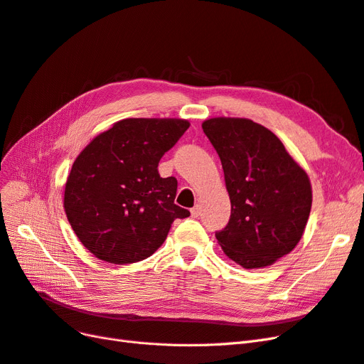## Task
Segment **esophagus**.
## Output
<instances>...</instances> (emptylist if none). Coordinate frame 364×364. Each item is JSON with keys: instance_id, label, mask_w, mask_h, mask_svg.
<instances>
[{"instance_id": "34e87169", "label": "esophagus", "mask_w": 364, "mask_h": 364, "mask_svg": "<svg viewBox=\"0 0 364 364\" xmlns=\"http://www.w3.org/2000/svg\"><path fill=\"white\" fill-rule=\"evenodd\" d=\"M200 215V208L198 206H194L193 209H191V217L193 218H197Z\"/></svg>"}]
</instances>
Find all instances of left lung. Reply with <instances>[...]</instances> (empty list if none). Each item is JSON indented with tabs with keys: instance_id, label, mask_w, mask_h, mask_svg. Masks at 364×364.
Here are the masks:
<instances>
[{
	"instance_id": "obj_1",
	"label": "left lung",
	"mask_w": 364,
	"mask_h": 364,
	"mask_svg": "<svg viewBox=\"0 0 364 364\" xmlns=\"http://www.w3.org/2000/svg\"><path fill=\"white\" fill-rule=\"evenodd\" d=\"M217 150L230 197L228 225L215 233L224 255L245 269L269 267L301 240L311 209L307 173L279 136L250 119L202 123Z\"/></svg>"
}]
</instances>
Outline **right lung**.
<instances>
[{"instance_id": "obj_1", "label": "right lung", "mask_w": 364, "mask_h": 364, "mask_svg": "<svg viewBox=\"0 0 364 364\" xmlns=\"http://www.w3.org/2000/svg\"><path fill=\"white\" fill-rule=\"evenodd\" d=\"M190 122L124 119L99 134L75 159L65 186V212L81 244L108 263H135L166 241L173 221L190 217L174 205L176 178L158 162Z\"/></svg>"}]
</instances>
